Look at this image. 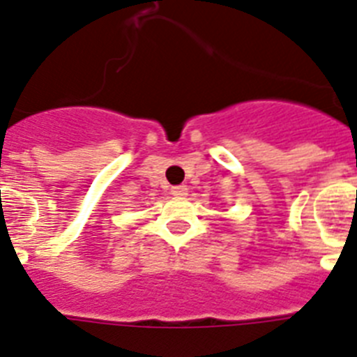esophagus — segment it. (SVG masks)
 <instances>
[{
	"mask_svg": "<svg viewBox=\"0 0 357 357\" xmlns=\"http://www.w3.org/2000/svg\"><path fill=\"white\" fill-rule=\"evenodd\" d=\"M170 194L176 197H185L188 194V188L187 185H176V187L170 188Z\"/></svg>",
	"mask_w": 357,
	"mask_h": 357,
	"instance_id": "esophagus-1",
	"label": "esophagus"
}]
</instances>
